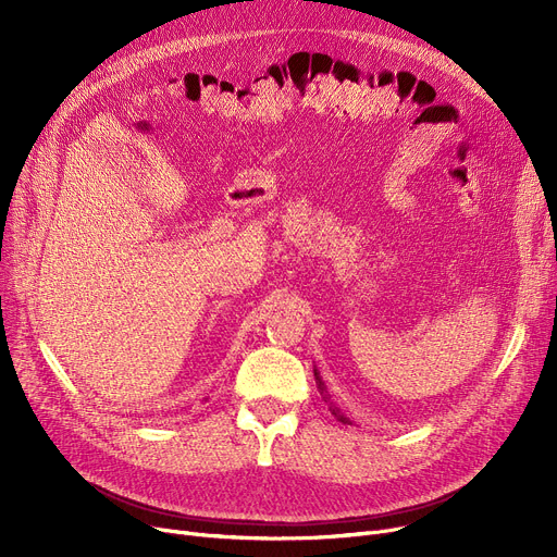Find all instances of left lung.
<instances>
[{
	"instance_id": "obj_1",
	"label": "left lung",
	"mask_w": 557,
	"mask_h": 557,
	"mask_svg": "<svg viewBox=\"0 0 557 557\" xmlns=\"http://www.w3.org/2000/svg\"><path fill=\"white\" fill-rule=\"evenodd\" d=\"M313 376H315L318 393H320V397H323V399L327 401L332 416H334L338 422H343V424H352V420L347 418V413L343 411V408H341L338 404H334V399H332V395H330V391H327V386H325V382H323V376H320V372H318V368H315V366H313Z\"/></svg>"
}]
</instances>
